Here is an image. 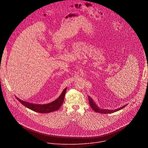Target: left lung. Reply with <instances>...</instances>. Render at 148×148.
Here are the masks:
<instances>
[{
  "label": "left lung",
  "mask_w": 148,
  "mask_h": 148,
  "mask_svg": "<svg viewBox=\"0 0 148 148\" xmlns=\"http://www.w3.org/2000/svg\"><path fill=\"white\" fill-rule=\"evenodd\" d=\"M88 101H89V103L90 105V106L91 107V108L96 112H98L100 114H111V113H113L115 112H116L118 111H119L121 110H122V108H123L124 107H126V105H123L122 107H120L116 110H106V109H100L99 108H98V107L95 104V103L94 102V101H93L92 99L88 96Z\"/></svg>",
  "instance_id": "left-lung-1"
}]
</instances>
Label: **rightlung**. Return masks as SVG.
I'll use <instances>...</instances> for the list:
<instances>
[{"instance_id": "right-lung-1", "label": "right lung", "mask_w": 148, "mask_h": 148, "mask_svg": "<svg viewBox=\"0 0 148 148\" xmlns=\"http://www.w3.org/2000/svg\"><path fill=\"white\" fill-rule=\"evenodd\" d=\"M67 88H64V90H63L61 95L59 96V97L56 99L55 101L47 104H35L33 103H30L28 102H26L25 101H23L22 99H20L18 98L17 97L16 98L21 103L23 104L24 106L27 107V108L37 112H40V113H49L51 112L56 111L60 108V107L62 105L63 102H64V96L66 94Z\"/></svg>"}]
</instances>
